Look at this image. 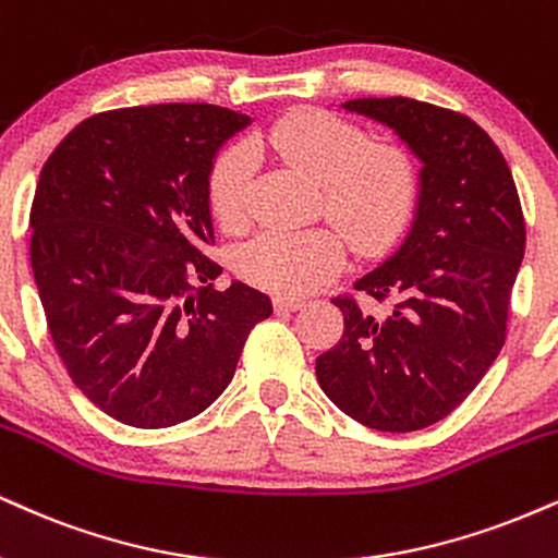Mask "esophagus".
Instances as JSON below:
<instances>
[{
    "instance_id": "1",
    "label": "esophagus",
    "mask_w": 558,
    "mask_h": 558,
    "mask_svg": "<svg viewBox=\"0 0 558 558\" xmlns=\"http://www.w3.org/2000/svg\"><path fill=\"white\" fill-rule=\"evenodd\" d=\"M304 304L306 301L296 296H275V308H278V312H299Z\"/></svg>"
}]
</instances>
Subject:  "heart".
<instances>
[{
    "instance_id": "heart-1",
    "label": "heart",
    "mask_w": 558,
    "mask_h": 558,
    "mask_svg": "<svg viewBox=\"0 0 558 558\" xmlns=\"http://www.w3.org/2000/svg\"><path fill=\"white\" fill-rule=\"evenodd\" d=\"M254 153H275L304 171L322 190L330 218L353 244L374 246L387 239L413 203V163L398 147H368V137L345 119L322 111H293L254 134ZM254 177L252 153L231 145L210 171V205L226 228L244 226ZM345 244L332 228L262 231L239 252V272L262 288L304 293L340 270Z\"/></svg>"
}]
</instances>
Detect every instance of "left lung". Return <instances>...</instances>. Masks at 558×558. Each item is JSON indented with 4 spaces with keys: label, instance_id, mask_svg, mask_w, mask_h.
Returning a JSON list of instances; mask_svg holds the SVG:
<instances>
[{
    "label": "left lung",
    "instance_id": "obj_1",
    "mask_svg": "<svg viewBox=\"0 0 558 558\" xmlns=\"http://www.w3.org/2000/svg\"><path fill=\"white\" fill-rule=\"evenodd\" d=\"M340 109L408 147L418 197L398 250L353 283L392 304L366 312L335 299L345 330L317 359V379L359 424L418 432L452 413L505 345L525 218L505 156L473 119L402 96Z\"/></svg>",
    "mask_w": 558,
    "mask_h": 558
}]
</instances>
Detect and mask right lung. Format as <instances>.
<instances>
[{"instance_id":"add662e5","label":"right lung","mask_w":558,"mask_h":558,"mask_svg":"<svg viewBox=\"0 0 558 558\" xmlns=\"http://www.w3.org/2000/svg\"><path fill=\"white\" fill-rule=\"evenodd\" d=\"M246 113L160 104L85 119L46 160L31 265L80 392L134 428L184 424L231 385L270 296L207 257L210 171Z\"/></svg>"}]
</instances>
